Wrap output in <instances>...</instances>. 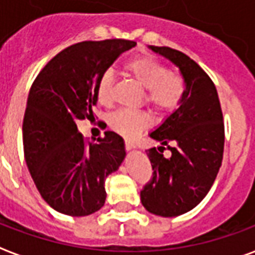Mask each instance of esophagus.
Returning a JSON list of instances; mask_svg holds the SVG:
<instances>
[{
    "label": "esophagus",
    "mask_w": 255,
    "mask_h": 255,
    "mask_svg": "<svg viewBox=\"0 0 255 255\" xmlns=\"http://www.w3.org/2000/svg\"><path fill=\"white\" fill-rule=\"evenodd\" d=\"M125 148L128 150H131V149H134V144L131 142V141H125Z\"/></svg>",
    "instance_id": "1"
}]
</instances>
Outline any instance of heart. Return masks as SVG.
<instances>
[{
	"instance_id": "obj_1",
	"label": "heart",
	"mask_w": 255,
	"mask_h": 255,
	"mask_svg": "<svg viewBox=\"0 0 255 255\" xmlns=\"http://www.w3.org/2000/svg\"><path fill=\"white\" fill-rule=\"evenodd\" d=\"M126 72L145 89L146 105L157 113H170L179 107L186 92V83L181 74L168 72L164 65L149 55L130 59ZM114 72L105 70L98 81V99L102 105H111L114 96ZM109 125L124 137H134L148 128L149 118L142 111L118 110L110 115Z\"/></svg>"
}]
</instances>
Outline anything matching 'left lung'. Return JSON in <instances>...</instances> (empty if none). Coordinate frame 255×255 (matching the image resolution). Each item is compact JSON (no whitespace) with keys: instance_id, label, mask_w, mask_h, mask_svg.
<instances>
[{"instance_id":"8db88e82","label":"left lung","mask_w":255,"mask_h":255,"mask_svg":"<svg viewBox=\"0 0 255 255\" xmlns=\"http://www.w3.org/2000/svg\"><path fill=\"white\" fill-rule=\"evenodd\" d=\"M149 49L176 65L186 83L179 107L149 133L161 146L149 149L153 174L141 190L146 211L174 217L196 208L216 179L224 150L223 113L216 87L200 65L178 50ZM166 147L170 158L162 156Z\"/></svg>"}]
</instances>
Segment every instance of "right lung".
Wrapping results in <instances>:
<instances>
[{
    "instance_id": "right-lung-1",
    "label": "right lung",
    "mask_w": 255,
    "mask_h": 255,
    "mask_svg": "<svg viewBox=\"0 0 255 255\" xmlns=\"http://www.w3.org/2000/svg\"><path fill=\"white\" fill-rule=\"evenodd\" d=\"M134 46L125 39L69 46L49 61L29 89L24 157L42 198L59 213L88 216L105 205V181L125 159V142L114 131L85 142L76 122L94 117L99 77Z\"/></svg>"
}]
</instances>
